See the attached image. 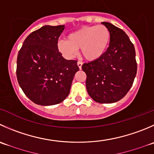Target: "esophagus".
<instances>
[{
  "instance_id": "34e87169",
  "label": "esophagus",
  "mask_w": 154,
  "mask_h": 154,
  "mask_svg": "<svg viewBox=\"0 0 154 154\" xmlns=\"http://www.w3.org/2000/svg\"><path fill=\"white\" fill-rule=\"evenodd\" d=\"M82 65H83V63L80 62H77V66H78V68H80V69H81L82 68Z\"/></svg>"
}]
</instances>
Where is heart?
Returning a JSON list of instances; mask_svg holds the SVG:
<instances>
[{
	"instance_id": "obj_1",
	"label": "heart",
	"mask_w": 154,
	"mask_h": 154,
	"mask_svg": "<svg viewBox=\"0 0 154 154\" xmlns=\"http://www.w3.org/2000/svg\"><path fill=\"white\" fill-rule=\"evenodd\" d=\"M110 33L104 25L85 26L70 33L66 40L57 43V49L67 59H73L79 49L83 57L94 62L104 56L109 47Z\"/></svg>"
}]
</instances>
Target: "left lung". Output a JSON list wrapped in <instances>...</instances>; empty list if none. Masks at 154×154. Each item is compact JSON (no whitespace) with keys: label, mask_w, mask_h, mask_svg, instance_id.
<instances>
[{"label":"left lung","mask_w":154,"mask_h":154,"mask_svg":"<svg viewBox=\"0 0 154 154\" xmlns=\"http://www.w3.org/2000/svg\"><path fill=\"white\" fill-rule=\"evenodd\" d=\"M110 33V41L102 57L84 63L86 86L89 96L98 103L120 101L132 87L137 73L135 50L127 34L110 22H101Z\"/></svg>","instance_id":"8db88e82"}]
</instances>
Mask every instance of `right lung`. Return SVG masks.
<instances>
[{"label":"right lung","instance_id":"add662e5","mask_svg":"<svg viewBox=\"0 0 154 154\" xmlns=\"http://www.w3.org/2000/svg\"><path fill=\"white\" fill-rule=\"evenodd\" d=\"M65 25H45L26 37L17 57L16 76L24 93L37 104L53 105L69 95L79 71L77 61L67 60L57 49Z\"/></svg>","mask_w":154,"mask_h":154}]
</instances>
